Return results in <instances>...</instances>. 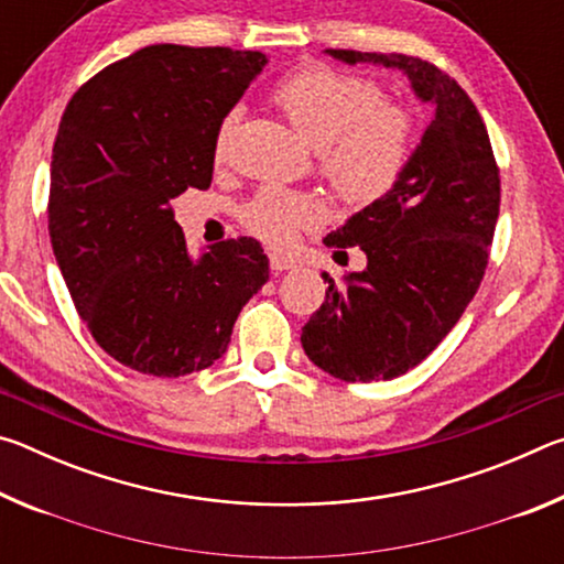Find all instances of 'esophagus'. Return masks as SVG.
Here are the masks:
<instances>
[{
  "mask_svg": "<svg viewBox=\"0 0 564 564\" xmlns=\"http://www.w3.org/2000/svg\"><path fill=\"white\" fill-rule=\"evenodd\" d=\"M269 263L273 271H291L295 269V259L289 253H281V251H271L269 253Z\"/></svg>",
  "mask_w": 564,
  "mask_h": 564,
  "instance_id": "obj_1",
  "label": "esophagus"
}]
</instances>
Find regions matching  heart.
<instances>
[{
  "mask_svg": "<svg viewBox=\"0 0 564 564\" xmlns=\"http://www.w3.org/2000/svg\"><path fill=\"white\" fill-rule=\"evenodd\" d=\"M271 101L318 149V171L343 204L368 206L393 188L413 159L417 123L405 104L388 101L378 82L305 64L285 74ZM241 113L231 109L214 133V161H224ZM321 206L313 196L269 186L241 208L248 231L283 243L303 226L316 224Z\"/></svg>",
  "mask_w": 564,
  "mask_h": 564,
  "instance_id": "obj_1",
  "label": "heart"
}]
</instances>
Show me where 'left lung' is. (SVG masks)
<instances>
[{
  "instance_id": "left-lung-1",
  "label": "left lung",
  "mask_w": 564,
  "mask_h": 564,
  "mask_svg": "<svg viewBox=\"0 0 564 564\" xmlns=\"http://www.w3.org/2000/svg\"><path fill=\"white\" fill-rule=\"evenodd\" d=\"M346 64L400 69L435 104L398 184L323 243L360 246L368 265L336 283L303 326L305 356L346 383L393 380L437 348L488 269L500 214V169L473 99L435 64L405 54L326 50Z\"/></svg>"
}]
</instances>
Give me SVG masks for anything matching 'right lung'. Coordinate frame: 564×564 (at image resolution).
Listing matches in <instances>:
<instances>
[{
	"label": "right lung",
	"mask_w": 564,
	"mask_h": 564,
	"mask_svg": "<svg viewBox=\"0 0 564 564\" xmlns=\"http://www.w3.org/2000/svg\"><path fill=\"white\" fill-rule=\"evenodd\" d=\"M261 52L154 44L66 104L52 151L50 236L94 340L121 366L178 378L218 360L269 281L256 238L194 261L171 202L208 188L214 133L265 66Z\"/></svg>",
	"instance_id": "add662e5"
}]
</instances>
